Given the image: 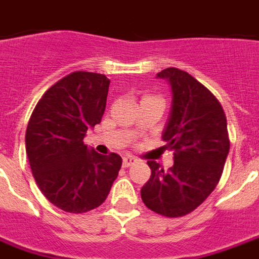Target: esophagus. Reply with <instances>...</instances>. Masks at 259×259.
Here are the masks:
<instances>
[{
    "mask_svg": "<svg viewBox=\"0 0 259 259\" xmlns=\"http://www.w3.org/2000/svg\"><path fill=\"white\" fill-rule=\"evenodd\" d=\"M136 158L135 157H132V155H126L123 157V167H130V165H133L136 162Z\"/></svg>",
    "mask_w": 259,
    "mask_h": 259,
    "instance_id": "esophagus-1",
    "label": "esophagus"
}]
</instances>
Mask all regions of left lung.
I'll return each mask as SVG.
<instances>
[{
    "label": "left lung",
    "mask_w": 259,
    "mask_h": 259,
    "mask_svg": "<svg viewBox=\"0 0 259 259\" xmlns=\"http://www.w3.org/2000/svg\"><path fill=\"white\" fill-rule=\"evenodd\" d=\"M171 87L172 101L162 130L174 165L164 171L147 161L151 177L142 188L144 205L158 214L180 218L195 210L216 188L229 155L227 120L216 97L178 68L157 74Z\"/></svg>",
    "instance_id": "8db88e82"
}]
</instances>
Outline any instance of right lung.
I'll return each mask as SVG.
<instances>
[{"mask_svg":"<svg viewBox=\"0 0 259 259\" xmlns=\"http://www.w3.org/2000/svg\"><path fill=\"white\" fill-rule=\"evenodd\" d=\"M109 84L104 74H70L45 92L29 120L25 144L36 184L68 213L102 205L122 167L119 154L84 144L87 130L101 123Z\"/></svg>","mask_w":259,"mask_h":259,"instance_id":"1","label":"right lung"}]
</instances>
